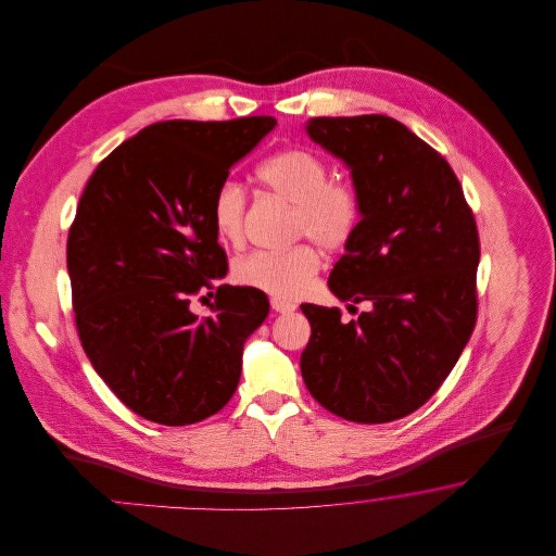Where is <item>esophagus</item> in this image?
Returning <instances> with one entry per match:
<instances>
[{"mask_svg":"<svg viewBox=\"0 0 556 556\" xmlns=\"http://www.w3.org/2000/svg\"><path fill=\"white\" fill-rule=\"evenodd\" d=\"M270 308H273L275 313H291V311H295V304L286 302V300H279V298H273V300H270Z\"/></svg>","mask_w":556,"mask_h":556,"instance_id":"34e87169","label":"esophagus"}]
</instances>
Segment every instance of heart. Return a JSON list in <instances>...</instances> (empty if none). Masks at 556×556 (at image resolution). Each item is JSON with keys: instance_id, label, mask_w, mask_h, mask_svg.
I'll return each instance as SVG.
<instances>
[{"instance_id": "1", "label": "heart", "mask_w": 556, "mask_h": 556, "mask_svg": "<svg viewBox=\"0 0 556 556\" xmlns=\"http://www.w3.org/2000/svg\"><path fill=\"white\" fill-rule=\"evenodd\" d=\"M256 179L275 198L291 204L290 238L313 239L327 252L342 250L361 227L363 195L344 177H329V166L315 152L291 148L265 160ZM248 195L236 184L218 187L212 200V225L220 241L238 245L245 233ZM320 266L317 248L308 241L286 250H258L236 266L241 286L293 300L308 288Z\"/></svg>"}]
</instances>
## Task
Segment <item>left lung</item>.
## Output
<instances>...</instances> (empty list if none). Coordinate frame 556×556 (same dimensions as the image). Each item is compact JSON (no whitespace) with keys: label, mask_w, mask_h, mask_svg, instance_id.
Returning a JSON list of instances; mask_svg holds the SVG:
<instances>
[{"label":"left lung","mask_w":556,"mask_h":556,"mask_svg":"<svg viewBox=\"0 0 556 556\" xmlns=\"http://www.w3.org/2000/svg\"><path fill=\"white\" fill-rule=\"evenodd\" d=\"M306 131L344 160L363 195L329 290L370 311L345 323L340 308L302 304L311 320L302 377L345 421L390 424L438 392L473 333L476 216L446 159L394 118L323 116Z\"/></svg>","instance_id":"left-lung-1"}]
</instances>
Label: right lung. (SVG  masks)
<instances>
[{
  "label": "right lung",
  "instance_id": "obj_1",
  "mask_svg": "<svg viewBox=\"0 0 556 556\" xmlns=\"http://www.w3.org/2000/svg\"><path fill=\"white\" fill-rule=\"evenodd\" d=\"M273 116L162 121L123 141L83 189L66 265L80 344L139 417L191 425L236 394L241 350L268 315L265 291L216 286L229 270L212 200ZM215 293L198 321L193 296Z\"/></svg>",
  "mask_w": 556,
  "mask_h": 556
}]
</instances>
